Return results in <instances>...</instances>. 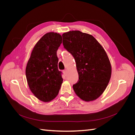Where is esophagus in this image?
Masks as SVG:
<instances>
[{"label": "esophagus", "instance_id": "1", "mask_svg": "<svg viewBox=\"0 0 135 135\" xmlns=\"http://www.w3.org/2000/svg\"><path fill=\"white\" fill-rule=\"evenodd\" d=\"M63 73H64V75L65 76H67V70H64L63 71Z\"/></svg>", "mask_w": 135, "mask_h": 135}]
</instances>
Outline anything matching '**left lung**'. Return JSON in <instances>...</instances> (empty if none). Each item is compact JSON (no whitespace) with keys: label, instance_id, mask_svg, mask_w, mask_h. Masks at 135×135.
I'll use <instances>...</instances> for the list:
<instances>
[{"label":"left lung","instance_id":"8db88e82","mask_svg":"<svg viewBox=\"0 0 135 135\" xmlns=\"http://www.w3.org/2000/svg\"><path fill=\"white\" fill-rule=\"evenodd\" d=\"M64 47L76 61L79 80L73 84L76 94L84 101L99 98L111 76V66L106 52L92 35L80 31L62 35Z\"/></svg>","mask_w":135,"mask_h":135}]
</instances>
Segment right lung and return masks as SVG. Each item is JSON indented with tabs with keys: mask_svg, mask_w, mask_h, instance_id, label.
I'll list each match as a JSON object with an SVG mask.
<instances>
[{
	"mask_svg": "<svg viewBox=\"0 0 135 135\" xmlns=\"http://www.w3.org/2000/svg\"><path fill=\"white\" fill-rule=\"evenodd\" d=\"M61 43L62 36L59 34H45L35 46L27 62L26 75L30 89L43 102L53 100L63 81L56 55Z\"/></svg>",
	"mask_w": 135,
	"mask_h": 135,
	"instance_id": "1",
	"label": "right lung"
}]
</instances>
